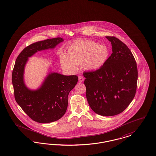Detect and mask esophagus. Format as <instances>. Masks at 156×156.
Returning a JSON list of instances; mask_svg holds the SVG:
<instances>
[{
    "label": "esophagus",
    "mask_w": 156,
    "mask_h": 156,
    "mask_svg": "<svg viewBox=\"0 0 156 156\" xmlns=\"http://www.w3.org/2000/svg\"><path fill=\"white\" fill-rule=\"evenodd\" d=\"M78 80H79L80 82H83V81H84V78H83L82 75H79V76H78Z\"/></svg>",
    "instance_id": "esophagus-1"
}]
</instances>
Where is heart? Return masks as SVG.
<instances>
[{
  "mask_svg": "<svg viewBox=\"0 0 156 156\" xmlns=\"http://www.w3.org/2000/svg\"><path fill=\"white\" fill-rule=\"evenodd\" d=\"M109 55V51L106 45L83 40L70 45L67 56H61L60 63L62 67L67 70H75L76 65L80 63L85 70H96L105 63Z\"/></svg>",
  "mask_w": 156,
  "mask_h": 156,
  "instance_id": "b5f03b06",
  "label": "heart"
}]
</instances>
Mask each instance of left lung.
Segmentation results:
<instances>
[{
	"instance_id": "left-lung-1",
	"label": "left lung",
	"mask_w": 156,
	"mask_h": 156,
	"mask_svg": "<svg viewBox=\"0 0 156 156\" xmlns=\"http://www.w3.org/2000/svg\"><path fill=\"white\" fill-rule=\"evenodd\" d=\"M106 38L111 42L112 54L99 69L83 74L91 109L98 115L111 116L123 112L134 98L138 69L133 55L124 43L114 36Z\"/></svg>"
}]
</instances>
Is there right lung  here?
<instances>
[{"label":"right lung","mask_w":156,"mask_h":156,"mask_svg":"<svg viewBox=\"0 0 156 156\" xmlns=\"http://www.w3.org/2000/svg\"><path fill=\"white\" fill-rule=\"evenodd\" d=\"M63 41L56 37L33 43L22 51L18 56L12 73V83L16 102L33 120L48 123L61 118L67 110L68 96L75 87L77 75L49 74L37 90L28 89L23 82V72L27 58L38 51L55 48Z\"/></svg>","instance_id":"right-lung-1"}]
</instances>
